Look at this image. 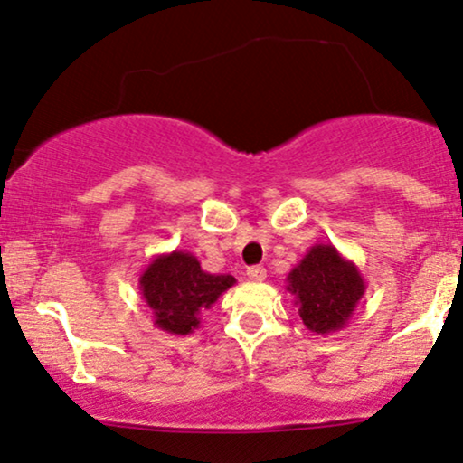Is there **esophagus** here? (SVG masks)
Wrapping results in <instances>:
<instances>
[{"label":"esophagus","mask_w":463,"mask_h":463,"mask_svg":"<svg viewBox=\"0 0 463 463\" xmlns=\"http://www.w3.org/2000/svg\"><path fill=\"white\" fill-rule=\"evenodd\" d=\"M246 276H248V280H252V282H263L265 278H267V269H265L263 265H254V267H248Z\"/></svg>","instance_id":"34e87169"}]
</instances>
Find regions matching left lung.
<instances>
[{
    "instance_id": "8db88e82",
    "label": "left lung",
    "mask_w": 463,
    "mask_h": 463,
    "mask_svg": "<svg viewBox=\"0 0 463 463\" xmlns=\"http://www.w3.org/2000/svg\"><path fill=\"white\" fill-rule=\"evenodd\" d=\"M287 291L310 332H338L352 319L366 291L358 265L345 259L332 243H315L304 259L288 271Z\"/></svg>"
}]
</instances>
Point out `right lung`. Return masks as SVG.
<instances>
[{
    "label": "right lung",
    "instance_id": "right-lung-1",
    "mask_svg": "<svg viewBox=\"0 0 463 463\" xmlns=\"http://www.w3.org/2000/svg\"><path fill=\"white\" fill-rule=\"evenodd\" d=\"M137 282L155 326L185 336L200 326V313L209 310L237 280L231 274H209L192 252L175 250L155 256Z\"/></svg>",
    "mask_w": 463,
    "mask_h": 463
}]
</instances>
